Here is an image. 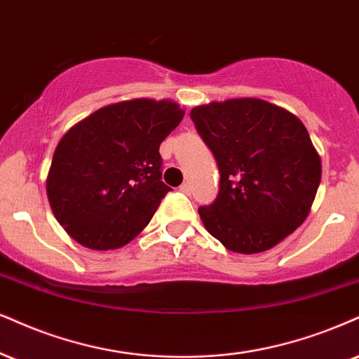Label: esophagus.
I'll use <instances>...</instances> for the list:
<instances>
[{
	"label": "esophagus",
	"instance_id": "esophagus-1",
	"mask_svg": "<svg viewBox=\"0 0 359 359\" xmlns=\"http://www.w3.org/2000/svg\"><path fill=\"white\" fill-rule=\"evenodd\" d=\"M180 191L184 193V194H189V193H191V184H189V183H183V184H181V187H180Z\"/></svg>",
	"mask_w": 359,
	"mask_h": 359
}]
</instances>
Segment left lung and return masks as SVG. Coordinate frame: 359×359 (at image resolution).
I'll return each mask as SVG.
<instances>
[{
	"mask_svg": "<svg viewBox=\"0 0 359 359\" xmlns=\"http://www.w3.org/2000/svg\"><path fill=\"white\" fill-rule=\"evenodd\" d=\"M191 119L219 168V193L200 218L224 248L266 251L308 218L321 158L298 116L258 98L213 101Z\"/></svg>",
	"mask_w": 359,
	"mask_h": 359,
	"instance_id": "obj_1",
	"label": "left lung"
}]
</instances>
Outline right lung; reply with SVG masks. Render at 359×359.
<instances>
[{
    "label": "right lung",
    "instance_id": "1",
    "mask_svg": "<svg viewBox=\"0 0 359 359\" xmlns=\"http://www.w3.org/2000/svg\"><path fill=\"white\" fill-rule=\"evenodd\" d=\"M184 109L171 100L108 104L60 140L46 193L65 231L90 250H116L143 231L170 191L161 181L159 144Z\"/></svg>",
    "mask_w": 359,
    "mask_h": 359
}]
</instances>
